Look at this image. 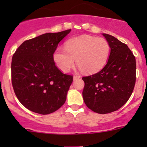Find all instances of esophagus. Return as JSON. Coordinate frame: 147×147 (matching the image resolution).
Here are the masks:
<instances>
[{
	"mask_svg": "<svg viewBox=\"0 0 147 147\" xmlns=\"http://www.w3.org/2000/svg\"><path fill=\"white\" fill-rule=\"evenodd\" d=\"M80 76H79V75H78V76H74V77H73V80H74V81L80 79Z\"/></svg>",
	"mask_w": 147,
	"mask_h": 147,
	"instance_id": "obj_1",
	"label": "esophagus"
}]
</instances>
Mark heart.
Wrapping results in <instances>:
<instances>
[{"label":"heart","instance_id":"obj_1","mask_svg":"<svg viewBox=\"0 0 147 147\" xmlns=\"http://www.w3.org/2000/svg\"><path fill=\"white\" fill-rule=\"evenodd\" d=\"M110 54L109 42L102 38L81 35L68 40L65 48L57 47L53 60L63 72H68L75 64L87 74L99 72L106 65Z\"/></svg>","mask_w":147,"mask_h":147}]
</instances>
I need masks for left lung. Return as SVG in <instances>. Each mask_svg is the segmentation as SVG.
Here are the masks:
<instances>
[{
  "label": "left lung",
  "instance_id": "8db88e82",
  "mask_svg": "<svg viewBox=\"0 0 147 147\" xmlns=\"http://www.w3.org/2000/svg\"><path fill=\"white\" fill-rule=\"evenodd\" d=\"M109 46L106 65L97 73L83 77V100L88 108L98 114L110 113L129 99L136 82V60L126 44L102 33Z\"/></svg>",
  "mask_w": 147,
  "mask_h": 147
}]
</instances>
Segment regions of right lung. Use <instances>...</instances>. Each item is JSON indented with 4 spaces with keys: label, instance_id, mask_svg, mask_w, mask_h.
<instances>
[{
    "label": "right lung",
    "instance_id": "right-lung-1",
    "mask_svg": "<svg viewBox=\"0 0 147 147\" xmlns=\"http://www.w3.org/2000/svg\"><path fill=\"white\" fill-rule=\"evenodd\" d=\"M70 31L49 32L26 40L13 55V90L20 103L32 112L48 115L66 101L73 78L63 74L55 66L53 53Z\"/></svg>",
    "mask_w": 147,
    "mask_h": 147
}]
</instances>
